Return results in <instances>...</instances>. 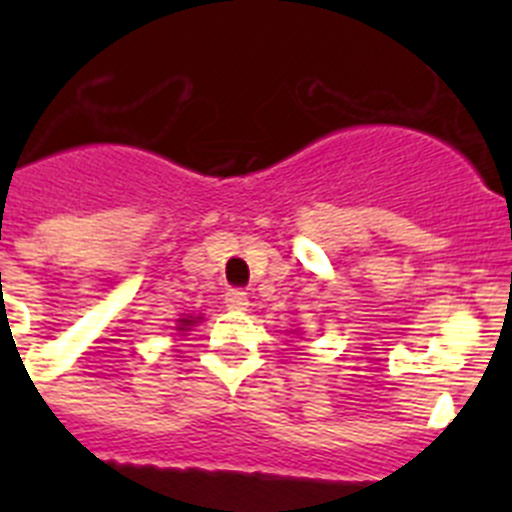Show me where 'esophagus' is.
<instances>
[{
  "mask_svg": "<svg viewBox=\"0 0 512 512\" xmlns=\"http://www.w3.org/2000/svg\"><path fill=\"white\" fill-rule=\"evenodd\" d=\"M225 305L230 307V310H246L248 307V297L243 289H228L225 292Z\"/></svg>",
  "mask_w": 512,
  "mask_h": 512,
  "instance_id": "esophagus-1",
  "label": "esophagus"
}]
</instances>
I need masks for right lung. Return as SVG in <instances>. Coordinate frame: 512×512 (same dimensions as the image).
<instances>
[{"label":"right lung","mask_w":512,"mask_h":512,"mask_svg":"<svg viewBox=\"0 0 512 512\" xmlns=\"http://www.w3.org/2000/svg\"><path fill=\"white\" fill-rule=\"evenodd\" d=\"M197 320H200V315H197V318H194V315H184V318L176 320V323H179L176 325V330H189L194 323H197Z\"/></svg>","instance_id":"right-lung-1"}]
</instances>
